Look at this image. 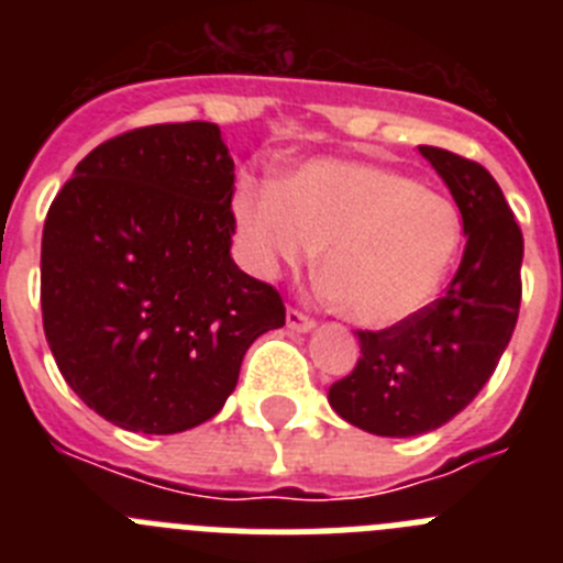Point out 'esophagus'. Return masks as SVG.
<instances>
[{
    "instance_id": "1",
    "label": "esophagus",
    "mask_w": 563,
    "mask_h": 563,
    "mask_svg": "<svg viewBox=\"0 0 563 563\" xmlns=\"http://www.w3.org/2000/svg\"><path fill=\"white\" fill-rule=\"evenodd\" d=\"M287 327H290L292 332H310L312 327H316V321H312L310 316H305L301 310H296V307H290V310H287Z\"/></svg>"
}]
</instances>
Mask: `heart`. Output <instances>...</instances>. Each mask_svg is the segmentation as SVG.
Listing matches in <instances>:
<instances>
[{"label":"heart","instance_id":"1","mask_svg":"<svg viewBox=\"0 0 563 563\" xmlns=\"http://www.w3.org/2000/svg\"><path fill=\"white\" fill-rule=\"evenodd\" d=\"M239 236L258 271L321 251V287L366 330L406 324L437 298L462 251V213L400 172L312 161L287 177L247 180L233 200Z\"/></svg>","mask_w":563,"mask_h":563}]
</instances>
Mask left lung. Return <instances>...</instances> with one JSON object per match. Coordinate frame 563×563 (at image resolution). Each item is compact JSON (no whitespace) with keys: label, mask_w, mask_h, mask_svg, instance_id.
Listing matches in <instances>:
<instances>
[{"label":"left lung","mask_w":563,"mask_h":563,"mask_svg":"<svg viewBox=\"0 0 563 563\" xmlns=\"http://www.w3.org/2000/svg\"><path fill=\"white\" fill-rule=\"evenodd\" d=\"M465 228V253L445 296L406 324L357 330L355 369L330 386V406L377 437H417L460 415L510 343L521 305L525 239L499 183L449 148L420 146Z\"/></svg>","instance_id":"left-lung-1"}]
</instances>
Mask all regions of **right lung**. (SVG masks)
Masks as SVG:
<instances>
[{
	"mask_svg": "<svg viewBox=\"0 0 563 563\" xmlns=\"http://www.w3.org/2000/svg\"><path fill=\"white\" fill-rule=\"evenodd\" d=\"M233 161L217 123L101 143L49 206L42 321L58 372L126 431L177 434L236 389L247 346L285 327L276 287L231 258Z\"/></svg>",
	"mask_w": 563,
	"mask_h": 563,
	"instance_id": "1",
	"label": "right lung"
}]
</instances>
